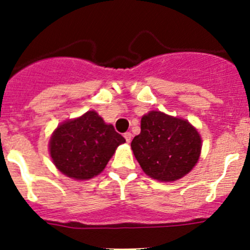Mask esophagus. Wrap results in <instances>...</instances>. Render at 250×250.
<instances>
[{
	"mask_svg": "<svg viewBox=\"0 0 250 250\" xmlns=\"http://www.w3.org/2000/svg\"><path fill=\"white\" fill-rule=\"evenodd\" d=\"M123 137H125V141H127V143H130V140H132V133H130V132L125 133V135H123Z\"/></svg>",
	"mask_w": 250,
	"mask_h": 250,
	"instance_id": "obj_1",
	"label": "esophagus"
}]
</instances>
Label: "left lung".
Listing matches in <instances>:
<instances>
[{
  "instance_id": "left-lung-1",
  "label": "left lung",
  "mask_w": 250,
  "mask_h": 250,
  "mask_svg": "<svg viewBox=\"0 0 250 250\" xmlns=\"http://www.w3.org/2000/svg\"><path fill=\"white\" fill-rule=\"evenodd\" d=\"M140 128L130 146L146 175L169 183L192 170L200 158L202 140L188 121L150 111L141 118Z\"/></svg>"
}]
</instances>
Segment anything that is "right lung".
<instances>
[{
    "label": "right lung",
    "mask_w": 250,
    "mask_h": 250,
    "mask_svg": "<svg viewBox=\"0 0 250 250\" xmlns=\"http://www.w3.org/2000/svg\"><path fill=\"white\" fill-rule=\"evenodd\" d=\"M125 139L106 125L95 111L58 125L49 140L55 167L75 180H88L100 174Z\"/></svg>",
    "instance_id": "right-lung-1"
}]
</instances>
